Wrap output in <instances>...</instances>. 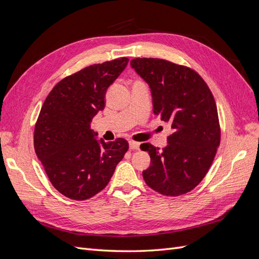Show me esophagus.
<instances>
[{"label": "esophagus", "mask_w": 259, "mask_h": 259, "mask_svg": "<svg viewBox=\"0 0 259 259\" xmlns=\"http://www.w3.org/2000/svg\"><path fill=\"white\" fill-rule=\"evenodd\" d=\"M139 147H140L139 143L134 142V140H130V148L133 149V150H137V149H139Z\"/></svg>", "instance_id": "1"}]
</instances>
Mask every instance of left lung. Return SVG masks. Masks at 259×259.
I'll use <instances>...</instances> for the list:
<instances>
[{"mask_svg":"<svg viewBox=\"0 0 259 259\" xmlns=\"http://www.w3.org/2000/svg\"><path fill=\"white\" fill-rule=\"evenodd\" d=\"M131 66L151 90L153 113L171 123L167 146L140 149L150 155L146 184L163 195L191 191L205 177L221 143L217 107L207 84L194 70L159 58H135Z\"/></svg>","mask_w":259,"mask_h":259,"instance_id":"left-lung-1","label":"left lung"}]
</instances>
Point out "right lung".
Instances as JSON below:
<instances>
[{
    "instance_id": "obj_1",
    "label": "right lung",
    "mask_w": 259,
    "mask_h": 259,
    "mask_svg": "<svg viewBox=\"0 0 259 259\" xmlns=\"http://www.w3.org/2000/svg\"><path fill=\"white\" fill-rule=\"evenodd\" d=\"M122 57L86 67L54 86L34 127V150L52 185L65 197L83 201L100 192L128 150L123 138L96 139L91 122L104 110L105 96L126 67Z\"/></svg>"
}]
</instances>
